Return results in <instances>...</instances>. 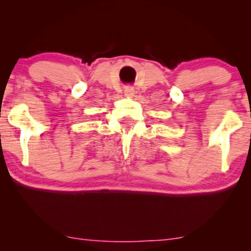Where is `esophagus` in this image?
Returning a JSON list of instances; mask_svg holds the SVG:
<instances>
[{
  "label": "esophagus",
  "instance_id": "34e87169",
  "mask_svg": "<svg viewBox=\"0 0 251 251\" xmlns=\"http://www.w3.org/2000/svg\"><path fill=\"white\" fill-rule=\"evenodd\" d=\"M134 94V89L133 87H131V86H128V87L125 88V96L127 97H132Z\"/></svg>",
  "mask_w": 251,
  "mask_h": 251
}]
</instances>
